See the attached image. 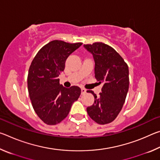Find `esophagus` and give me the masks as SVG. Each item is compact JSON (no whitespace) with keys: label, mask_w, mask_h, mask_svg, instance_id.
Returning a JSON list of instances; mask_svg holds the SVG:
<instances>
[{"label":"esophagus","mask_w":160,"mask_h":160,"mask_svg":"<svg viewBox=\"0 0 160 160\" xmlns=\"http://www.w3.org/2000/svg\"><path fill=\"white\" fill-rule=\"evenodd\" d=\"M86 93V90L85 88H81V94H84Z\"/></svg>","instance_id":"34e87169"}]
</instances>
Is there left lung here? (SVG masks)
<instances>
[{"instance_id":"1","label":"left lung","mask_w":160,"mask_h":160,"mask_svg":"<svg viewBox=\"0 0 160 160\" xmlns=\"http://www.w3.org/2000/svg\"><path fill=\"white\" fill-rule=\"evenodd\" d=\"M93 55L94 74L103 83L102 92L94 97V104L87 108L90 117L99 124L109 123L117 117L125 102L129 88V70L123 58L110 46L102 42L84 45Z\"/></svg>"}]
</instances>
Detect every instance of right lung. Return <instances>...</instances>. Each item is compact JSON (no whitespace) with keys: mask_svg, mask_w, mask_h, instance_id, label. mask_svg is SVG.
Listing matches in <instances>:
<instances>
[{"mask_svg":"<svg viewBox=\"0 0 160 160\" xmlns=\"http://www.w3.org/2000/svg\"><path fill=\"white\" fill-rule=\"evenodd\" d=\"M82 44L53 40L38 51L30 65L29 95L34 112L47 125L61 122L80 95L79 87L64 88L58 77L65 69L68 57Z\"/></svg>","mask_w":160,"mask_h":160,"instance_id":"right-lung-1","label":"right lung"}]
</instances>
